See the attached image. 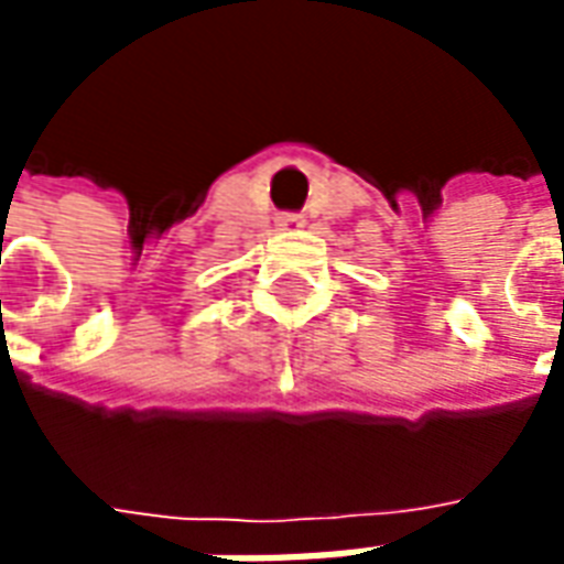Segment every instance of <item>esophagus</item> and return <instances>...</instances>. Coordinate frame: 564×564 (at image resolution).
Listing matches in <instances>:
<instances>
[{
  "mask_svg": "<svg viewBox=\"0 0 564 564\" xmlns=\"http://www.w3.org/2000/svg\"><path fill=\"white\" fill-rule=\"evenodd\" d=\"M286 223H295V217H290V220H286Z\"/></svg>",
  "mask_w": 564,
  "mask_h": 564,
  "instance_id": "obj_1",
  "label": "esophagus"
}]
</instances>
